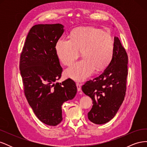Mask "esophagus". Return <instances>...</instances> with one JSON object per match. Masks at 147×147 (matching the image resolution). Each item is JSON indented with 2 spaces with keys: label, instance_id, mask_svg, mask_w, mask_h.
<instances>
[{
  "label": "esophagus",
  "instance_id": "1",
  "mask_svg": "<svg viewBox=\"0 0 147 147\" xmlns=\"http://www.w3.org/2000/svg\"><path fill=\"white\" fill-rule=\"evenodd\" d=\"M76 85H77V87L78 91H81V88H82V84H80L79 83H77Z\"/></svg>",
  "mask_w": 147,
  "mask_h": 147
}]
</instances>
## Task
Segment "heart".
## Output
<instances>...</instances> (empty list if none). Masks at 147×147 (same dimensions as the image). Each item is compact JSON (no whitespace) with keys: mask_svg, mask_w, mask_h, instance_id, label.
<instances>
[{"mask_svg":"<svg viewBox=\"0 0 147 147\" xmlns=\"http://www.w3.org/2000/svg\"><path fill=\"white\" fill-rule=\"evenodd\" d=\"M114 40L110 34L94 27H81L74 29L70 39L60 38L55 50L61 63L69 65L82 51L83 59L65 70L66 77L75 81H83L94 72L104 70L112 59Z\"/></svg>","mask_w":147,"mask_h":147,"instance_id":"heart-1","label":"heart"}]
</instances>
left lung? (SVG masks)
<instances>
[{"instance_id":"obj_1","label":"left lung","mask_w":147,"mask_h":147,"mask_svg":"<svg viewBox=\"0 0 147 147\" xmlns=\"http://www.w3.org/2000/svg\"><path fill=\"white\" fill-rule=\"evenodd\" d=\"M114 53L109 65L99 76L88 81L82 90L92 100L88 119L96 124L110 121L117 114L126 94L128 58L117 37L114 38Z\"/></svg>"}]
</instances>
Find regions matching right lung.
<instances>
[{"mask_svg":"<svg viewBox=\"0 0 147 147\" xmlns=\"http://www.w3.org/2000/svg\"><path fill=\"white\" fill-rule=\"evenodd\" d=\"M64 32L61 24H37L30 29L21 54L20 69L26 99L39 120L56 126L62 120V105L77 94L75 83L68 78L56 82L63 68L55 45Z\"/></svg>","mask_w":147,"mask_h":147,"instance_id":"right-lung-1","label":"right lung"}]
</instances>
